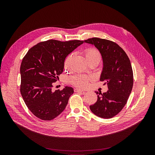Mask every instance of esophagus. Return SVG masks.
Wrapping results in <instances>:
<instances>
[{"mask_svg":"<svg viewBox=\"0 0 155 155\" xmlns=\"http://www.w3.org/2000/svg\"><path fill=\"white\" fill-rule=\"evenodd\" d=\"M74 91L75 92H77V93H84V90L80 89V88H75Z\"/></svg>","mask_w":155,"mask_h":155,"instance_id":"1","label":"esophagus"}]
</instances>
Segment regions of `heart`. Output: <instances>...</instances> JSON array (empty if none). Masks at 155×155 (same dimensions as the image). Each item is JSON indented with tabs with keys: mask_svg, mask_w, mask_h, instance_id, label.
<instances>
[{
	"mask_svg": "<svg viewBox=\"0 0 155 155\" xmlns=\"http://www.w3.org/2000/svg\"><path fill=\"white\" fill-rule=\"evenodd\" d=\"M83 55L85 56L87 61H91V60H97L100 61L101 60V56L99 53V51L95 49V48H87L86 49L83 51ZM72 62V57L69 56L67 59H66L65 61V67L68 68L71 65ZM90 78L89 77H87L83 75H76L74 77L72 78L73 83L77 86H86L87 85L88 82H89Z\"/></svg>",
	"mask_w": 155,
	"mask_h": 155,
	"instance_id": "heart-1",
	"label": "heart"
}]
</instances>
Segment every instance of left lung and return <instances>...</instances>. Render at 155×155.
<instances>
[{"instance_id":"left-lung-1","label":"left lung","mask_w":155,"mask_h":155,"mask_svg":"<svg viewBox=\"0 0 155 155\" xmlns=\"http://www.w3.org/2000/svg\"><path fill=\"white\" fill-rule=\"evenodd\" d=\"M84 43L95 46L103 61L100 80L107 84L108 90L97 95L96 102L90 106L91 112L102 118L117 115L127 103L133 86V72L130 60L116 43L99 38H91Z\"/></svg>"}]
</instances>
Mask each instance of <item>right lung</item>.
Segmentation results:
<instances>
[{
	"mask_svg": "<svg viewBox=\"0 0 155 155\" xmlns=\"http://www.w3.org/2000/svg\"><path fill=\"white\" fill-rule=\"evenodd\" d=\"M83 42L48 40L32 47L23 59L20 91L26 105L37 118L50 121L65 108L74 89L65 86L62 90L53 91V83L63 72L65 58Z\"/></svg>",
	"mask_w": 155,
	"mask_h": 155,
	"instance_id": "1",
	"label": "right lung"
}]
</instances>
